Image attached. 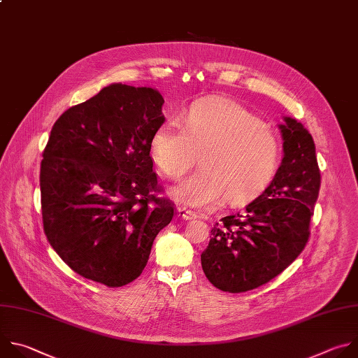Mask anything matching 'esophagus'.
Wrapping results in <instances>:
<instances>
[{"label": "esophagus", "instance_id": "esophagus-1", "mask_svg": "<svg viewBox=\"0 0 358 358\" xmlns=\"http://www.w3.org/2000/svg\"><path fill=\"white\" fill-rule=\"evenodd\" d=\"M178 216L183 220H192L196 217V214L186 207H178Z\"/></svg>", "mask_w": 358, "mask_h": 358}]
</instances>
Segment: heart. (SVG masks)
<instances>
[{"label":"heart","instance_id":"1","mask_svg":"<svg viewBox=\"0 0 358 358\" xmlns=\"http://www.w3.org/2000/svg\"><path fill=\"white\" fill-rule=\"evenodd\" d=\"M155 164L180 180L199 161L203 168L173 190L180 203L211 207L226 194L231 203L258 194L279 162V142L259 117L243 104L210 97L196 101L178 120L161 124L151 139Z\"/></svg>","mask_w":358,"mask_h":358}]
</instances>
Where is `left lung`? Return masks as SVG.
Wrapping results in <instances>:
<instances>
[{
    "mask_svg": "<svg viewBox=\"0 0 358 358\" xmlns=\"http://www.w3.org/2000/svg\"><path fill=\"white\" fill-rule=\"evenodd\" d=\"M283 120V158L275 178L243 211L213 226L200 255L206 278L223 292L240 294L265 285L287 269L309 241L320 189L316 148L301 122Z\"/></svg>",
    "mask_w": 358,
    "mask_h": 358,
    "instance_id": "1",
    "label": "left lung"
}]
</instances>
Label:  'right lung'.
I'll return each instance as SVG.
<instances>
[{
    "label": "right lung",
    "instance_id": "obj_1",
    "mask_svg": "<svg viewBox=\"0 0 358 358\" xmlns=\"http://www.w3.org/2000/svg\"><path fill=\"white\" fill-rule=\"evenodd\" d=\"M161 93L110 85L53 124L41 162L45 236L76 273L118 288L144 271L175 204L154 172Z\"/></svg>",
    "mask_w": 358,
    "mask_h": 358
}]
</instances>
